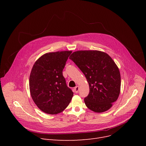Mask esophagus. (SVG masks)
Listing matches in <instances>:
<instances>
[{"mask_svg": "<svg viewBox=\"0 0 146 146\" xmlns=\"http://www.w3.org/2000/svg\"><path fill=\"white\" fill-rule=\"evenodd\" d=\"M79 88L78 86H76L74 88V92L76 93V94H78L79 92Z\"/></svg>", "mask_w": 146, "mask_h": 146, "instance_id": "1", "label": "esophagus"}]
</instances>
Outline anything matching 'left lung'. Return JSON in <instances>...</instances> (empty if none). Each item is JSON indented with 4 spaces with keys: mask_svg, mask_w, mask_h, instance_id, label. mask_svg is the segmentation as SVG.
I'll list each match as a JSON object with an SVG mask.
<instances>
[{
    "mask_svg": "<svg viewBox=\"0 0 146 146\" xmlns=\"http://www.w3.org/2000/svg\"><path fill=\"white\" fill-rule=\"evenodd\" d=\"M85 74L89 86V94L84 101L95 112L110 109L119 95L121 75L112 58L104 52L81 50L69 57Z\"/></svg>",
    "mask_w": 146,
    "mask_h": 146,
    "instance_id": "1",
    "label": "left lung"
}]
</instances>
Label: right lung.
Masks as SVG:
<instances>
[{"label":"right lung","mask_w":146,"mask_h":146,"mask_svg":"<svg viewBox=\"0 0 146 146\" xmlns=\"http://www.w3.org/2000/svg\"><path fill=\"white\" fill-rule=\"evenodd\" d=\"M72 51L48 52L38 58L29 76V90L38 108L48 114L63 111L73 96L63 70Z\"/></svg>","instance_id":"add662e5"}]
</instances>
